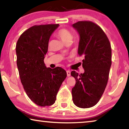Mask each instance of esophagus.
I'll return each instance as SVG.
<instances>
[{"instance_id":"1","label":"esophagus","mask_w":129,"mask_h":129,"mask_svg":"<svg viewBox=\"0 0 129 129\" xmlns=\"http://www.w3.org/2000/svg\"><path fill=\"white\" fill-rule=\"evenodd\" d=\"M67 76L69 77V76H71V72H70L69 71H67Z\"/></svg>"}]
</instances>
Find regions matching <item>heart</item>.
<instances>
[{
  "label": "heart",
  "mask_w": 129,
  "mask_h": 129,
  "mask_svg": "<svg viewBox=\"0 0 129 129\" xmlns=\"http://www.w3.org/2000/svg\"><path fill=\"white\" fill-rule=\"evenodd\" d=\"M57 36L60 38L65 43L71 42L72 39V35L68 29L66 28H62L57 33Z\"/></svg>",
  "instance_id": "heart-1"
}]
</instances>
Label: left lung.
<instances>
[{
    "instance_id": "obj_1",
    "label": "left lung",
    "mask_w": 129,
    "mask_h": 129,
    "mask_svg": "<svg viewBox=\"0 0 129 129\" xmlns=\"http://www.w3.org/2000/svg\"><path fill=\"white\" fill-rule=\"evenodd\" d=\"M73 27L80 35L78 53L82 56L84 73L71 72L76 84L72 89L73 101L81 108H91L100 101L108 81L112 65V49L106 35L90 21H80Z\"/></svg>"
}]
</instances>
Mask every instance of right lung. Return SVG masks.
I'll return each instance as SVG.
<instances>
[{
  "mask_svg": "<svg viewBox=\"0 0 129 129\" xmlns=\"http://www.w3.org/2000/svg\"><path fill=\"white\" fill-rule=\"evenodd\" d=\"M59 24L34 25L21 35L16 46L21 82L28 97L37 105L51 106L67 72L61 67L47 68L44 62L50 37Z\"/></svg>",
  "mask_w": 129,
  "mask_h": 129,
  "instance_id": "right-lung-1",
  "label": "right lung"
}]
</instances>
